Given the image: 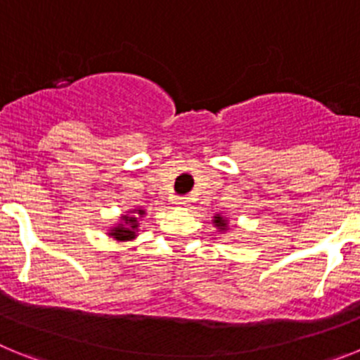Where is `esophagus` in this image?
Listing matches in <instances>:
<instances>
[{
    "label": "esophagus",
    "mask_w": 360,
    "mask_h": 360,
    "mask_svg": "<svg viewBox=\"0 0 360 360\" xmlns=\"http://www.w3.org/2000/svg\"><path fill=\"white\" fill-rule=\"evenodd\" d=\"M174 205H176V207H187V205H189V198H187V196H176V198H174Z\"/></svg>",
    "instance_id": "1"
}]
</instances>
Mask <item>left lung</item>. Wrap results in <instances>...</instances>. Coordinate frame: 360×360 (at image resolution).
I'll list each match as a JSON object with an SVG mask.
<instances>
[{"mask_svg": "<svg viewBox=\"0 0 360 360\" xmlns=\"http://www.w3.org/2000/svg\"><path fill=\"white\" fill-rule=\"evenodd\" d=\"M212 227L218 229L219 234H224L229 231V219L221 214H214L212 216Z\"/></svg>", "mask_w": 360, "mask_h": 360, "instance_id": "obj_1", "label": "left lung"}]
</instances>
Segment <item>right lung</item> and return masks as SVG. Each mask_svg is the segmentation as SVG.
Wrapping results in <instances>:
<instances>
[{
    "label": "right lung",
    "instance_id": "right-lung-1",
    "mask_svg": "<svg viewBox=\"0 0 360 360\" xmlns=\"http://www.w3.org/2000/svg\"><path fill=\"white\" fill-rule=\"evenodd\" d=\"M146 216L144 207H133L120 214L119 221L113 227L108 229V236L113 238L115 241H133L139 236V227H141V219Z\"/></svg>",
    "mask_w": 360,
    "mask_h": 360
}]
</instances>
